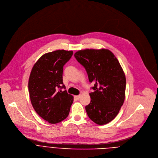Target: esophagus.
<instances>
[{"instance_id":"obj_1","label":"esophagus","mask_w":158,"mask_h":158,"mask_svg":"<svg viewBox=\"0 0 158 158\" xmlns=\"http://www.w3.org/2000/svg\"><path fill=\"white\" fill-rule=\"evenodd\" d=\"M81 97V95L80 94V95H76L74 97H75L76 99H79Z\"/></svg>"}]
</instances>
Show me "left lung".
I'll list each match as a JSON object with an SVG mask.
<instances>
[{
    "mask_svg": "<svg viewBox=\"0 0 158 158\" xmlns=\"http://www.w3.org/2000/svg\"><path fill=\"white\" fill-rule=\"evenodd\" d=\"M77 61L85 69L94 92L89 93L90 103L85 107L89 117L102 125L118 115L125 98V73L113 52L102 48L85 49L76 52Z\"/></svg>",
    "mask_w": 158,
    "mask_h": 158,
    "instance_id": "1",
    "label": "left lung"
}]
</instances>
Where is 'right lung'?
<instances>
[{"instance_id":"obj_1","label":"right lung","mask_w":158,"mask_h":158,"mask_svg":"<svg viewBox=\"0 0 158 158\" xmlns=\"http://www.w3.org/2000/svg\"><path fill=\"white\" fill-rule=\"evenodd\" d=\"M73 51L49 52L35 63L28 80L31 103L35 112L44 120L56 124L68 116L74 101L63 82V66L69 60Z\"/></svg>"}]
</instances>
